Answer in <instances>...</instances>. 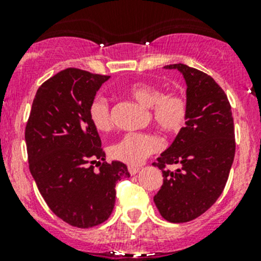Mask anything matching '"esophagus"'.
Listing matches in <instances>:
<instances>
[{
  "label": "esophagus",
  "mask_w": 261,
  "mask_h": 261,
  "mask_svg": "<svg viewBox=\"0 0 261 261\" xmlns=\"http://www.w3.org/2000/svg\"><path fill=\"white\" fill-rule=\"evenodd\" d=\"M127 170H128V173H130L131 175H135V174H138L139 170H140V168H139V167H131V165H130V167L127 168Z\"/></svg>",
  "instance_id": "1"
}]
</instances>
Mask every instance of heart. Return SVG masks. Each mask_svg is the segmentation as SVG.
I'll return each instance as SVG.
<instances>
[{"instance_id": "heart-1", "label": "heart", "mask_w": 261, "mask_h": 261, "mask_svg": "<svg viewBox=\"0 0 261 261\" xmlns=\"http://www.w3.org/2000/svg\"><path fill=\"white\" fill-rule=\"evenodd\" d=\"M126 92L143 106L149 107L154 122L162 130L178 134L187 126L191 115V103L184 92H163L162 87L147 82H135L126 87ZM88 116L94 128L101 133L111 130L112 117L109 102L96 97L91 102ZM163 147L159 136L154 134L128 133L110 147L112 159L128 165H139L147 156Z\"/></svg>"}]
</instances>
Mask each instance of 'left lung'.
Listing matches in <instances>:
<instances>
[{
	"instance_id": "left-lung-1",
	"label": "left lung",
	"mask_w": 261,
	"mask_h": 261,
	"mask_svg": "<svg viewBox=\"0 0 261 261\" xmlns=\"http://www.w3.org/2000/svg\"><path fill=\"white\" fill-rule=\"evenodd\" d=\"M164 68L183 74L191 115L172 145L152 163L163 173L154 202L165 220L181 223L206 212L223 192L235 156V128L227 96L211 75L181 63ZM175 164L177 171L166 168Z\"/></svg>"
}]
</instances>
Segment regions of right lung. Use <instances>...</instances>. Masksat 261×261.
I'll return each mask as SVG.
<instances>
[{"label": "right lung", "instance_id": "obj_1", "mask_svg": "<svg viewBox=\"0 0 261 261\" xmlns=\"http://www.w3.org/2000/svg\"><path fill=\"white\" fill-rule=\"evenodd\" d=\"M109 78L77 68L57 73L39 87L26 123L31 175L49 208L74 227L105 222L114 210L116 183L130 177L123 163L105 162L88 116L89 105Z\"/></svg>", "mask_w": 261, "mask_h": 261}]
</instances>
